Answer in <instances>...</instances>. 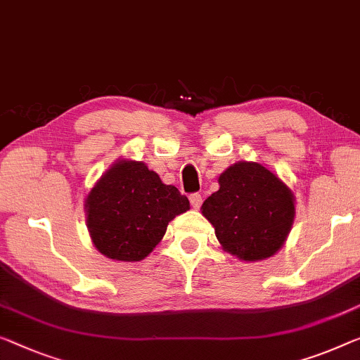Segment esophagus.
Listing matches in <instances>:
<instances>
[{
    "mask_svg": "<svg viewBox=\"0 0 360 360\" xmlns=\"http://www.w3.org/2000/svg\"><path fill=\"white\" fill-rule=\"evenodd\" d=\"M189 200H191V205H192V208H200V205H202V195L200 194H191L189 195Z\"/></svg>",
    "mask_w": 360,
    "mask_h": 360,
    "instance_id": "1",
    "label": "esophagus"
}]
</instances>
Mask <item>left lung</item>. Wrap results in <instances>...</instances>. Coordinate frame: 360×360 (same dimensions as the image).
Segmentation results:
<instances>
[{
  "label": "left lung",
  "instance_id": "obj_1",
  "mask_svg": "<svg viewBox=\"0 0 360 360\" xmlns=\"http://www.w3.org/2000/svg\"><path fill=\"white\" fill-rule=\"evenodd\" d=\"M202 205L224 252L244 262L270 259L286 243L296 217L292 191L255 162H238L218 178Z\"/></svg>",
  "mask_w": 360,
  "mask_h": 360
}]
</instances>
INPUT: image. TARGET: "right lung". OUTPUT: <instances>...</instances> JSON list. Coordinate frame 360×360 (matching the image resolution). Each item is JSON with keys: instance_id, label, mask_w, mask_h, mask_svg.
Segmentation results:
<instances>
[{"instance_id": "obj_1", "label": "right lung", "mask_w": 360, "mask_h": 360, "mask_svg": "<svg viewBox=\"0 0 360 360\" xmlns=\"http://www.w3.org/2000/svg\"><path fill=\"white\" fill-rule=\"evenodd\" d=\"M84 208L90 239L100 254L117 262H141L163 239L171 219L191 205L146 163L121 158L95 182Z\"/></svg>"}]
</instances>
